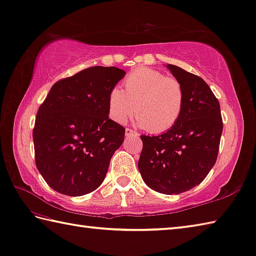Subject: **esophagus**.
I'll list each match as a JSON object with an SVG mask.
<instances>
[{
    "instance_id": "obj_1",
    "label": "esophagus",
    "mask_w": 256,
    "mask_h": 256,
    "mask_svg": "<svg viewBox=\"0 0 256 256\" xmlns=\"http://www.w3.org/2000/svg\"><path fill=\"white\" fill-rule=\"evenodd\" d=\"M124 134H126V137H129V136H138V132H136L132 129L126 128V130H124Z\"/></svg>"
}]
</instances>
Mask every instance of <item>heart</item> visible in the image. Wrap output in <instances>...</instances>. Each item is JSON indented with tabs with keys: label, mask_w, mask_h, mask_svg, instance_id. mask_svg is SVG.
Segmentation results:
<instances>
[{
	"label": "heart",
	"mask_w": 256,
	"mask_h": 256,
	"mask_svg": "<svg viewBox=\"0 0 256 256\" xmlns=\"http://www.w3.org/2000/svg\"><path fill=\"white\" fill-rule=\"evenodd\" d=\"M124 86V90L114 87L109 92L108 110L112 120L124 124L136 109L137 124L152 134L164 132L179 120L184 92L176 78L144 67L130 72Z\"/></svg>",
	"instance_id": "heart-1"
}]
</instances>
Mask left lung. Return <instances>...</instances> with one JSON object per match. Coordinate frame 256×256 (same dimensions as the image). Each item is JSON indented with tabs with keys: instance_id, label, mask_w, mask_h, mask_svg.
Instances as JSON below:
<instances>
[{
	"instance_id": "obj_1",
	"label": "left lung",
	"mask_w": 256,
	"mask_h": 256,
	"mask_svg": "<svg viewBox=\"0 0 256 256\" xmlns=\"http://www.w3.org/2000/svg\"><path fill=\"white\" fill-rule=\"evenodd\" d=\"M184 92L181 116L159 136H144L138 169L144 184L164 194H179L200 184L216 164L223 130L220 104L201 77L166 66Z\"/></svg>"
}]
</instances>
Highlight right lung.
I'll use <instances>...</instances> for the list:
<instances>
[{
  "instance_id": "1",
  "label": "right lung",
  "mask_w": 256,
  "mask_h": 256,
  "mask_svg": "<svg viewBox=\"0 0 256 256\" xmlns=\"http://www.w3.org/2000/svg\"><path fill=\"white\" fill-rule=\"evenodd\" d=\"M126 75L118 67L94 66L58 80L35 119V162L52 189L80 196L102 184L124 128L109 119L108 96Z\"/></svg>"
}]
</instances>
